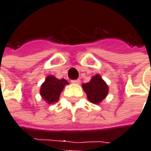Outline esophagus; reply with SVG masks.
<instances>
[{
	"instance_id": "obj_1",
	"label": "esophagus",
	"mask_w": 151,
	"mask_h": 151,
	"mask_svg": "<svg viewBox=\"0 0 151 151\" xmlns=\"http://www.w3.org/2000/svg\"><path fill=\"white\" fill-rule=\"evenodd\" d=\"M71 82L73 84H79L80 83V79H73V80H71Z\"/></svg>"
}]
</instances>
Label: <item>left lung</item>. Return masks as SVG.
Returning <instances> with one entry per match:
<instances>
[{
    "mask_svg": "<svg viewBox=\"0 0 151 151\" xmlns=\"http://www.w3.org/2000/svg\"><path fill=\"white\" fill-rule=\"evenodd\" d=\"M82 86L91 103L101 102L108 93V86L99 75L94 76L90 82L83 84Z\"/></svg>",
    "mask_w": 151,
    "mask_h": 151,
    "instance_id": "8db88e82",
    "label": "left lung"
}]
</instances>
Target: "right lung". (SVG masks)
Returning <instances> with one entry per match:
<instances>
[{"label": "right lung", "mask_w": 151, "mask_h": 151, "mask_svg": "<svg viewBox=\"0 0 151 151\" xmlns=\"http://www.w3.org/2000/svg\"><path fill=\"white\" fill-rule=\"evenodd\" d=\"M67 84L68 82L65 78L58 79L53 76H47L41 86L40 95L48 104L57 102L62 90Z\"/></svg>", "instance_id": "add662e5"}]
</instances>
